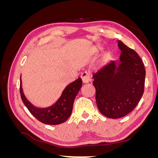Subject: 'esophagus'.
Masks as SVG:
<instances>
[{"mask_svg":"<svg viewBox=\"0 0 158 158\" xmlns=\"http://www.w3.org/2000/svg\"><path fill=\"white\" fill-rule=\"evenodd\" d=\"M81 78H82V80L83 83H84V84L88 83L91 80L89 73H88V72H86V71L84 72V73H82V74H81Z\"/></svg>","mask_w":158,"mask_h":158,"instance_id":"34e87169","label":"esophagus"}]
</instances>
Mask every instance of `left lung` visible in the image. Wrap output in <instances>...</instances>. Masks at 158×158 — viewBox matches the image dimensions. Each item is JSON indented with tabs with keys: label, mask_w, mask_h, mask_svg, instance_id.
<instances>
[{
	"label": "left lung",
	"mask_w": 158,
	"mask_h": 158,
	"mask_svg": "<svg viewBox=\"0 0 158 158\" xmlns=\"http://www.w3.org/2000/svg\"><path fill=\"white\" fill-rule=\"evenodd\" d=\"M118 62L112 60L93 75L99 111L110 118L125 117L144 94L146 70L137 52L118 40Z\"/></svg>",
	"instance_id": "obj_1"
}]
</instances>
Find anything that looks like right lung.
Segmentation results:
<instances>
[{"label": "right lung", "instance_id": "1", "mask_svg": "<svg viewBox=\"0 0 158 158\" xmlns=\"http://www.w3.org/2000/svg\"><path fill=\"white\" fill-rule=\"evenodd\" d=\"M82 85V79L78 78L65 88L61 96L54 105L46 108L36 107L28 101L23 92L21 78L20 92L23 104L33 116L46 125H55L65 122L70 116L74 99Z\"/></svg>", "mask_w": 158, "mask_h": 158}]
</instances>
